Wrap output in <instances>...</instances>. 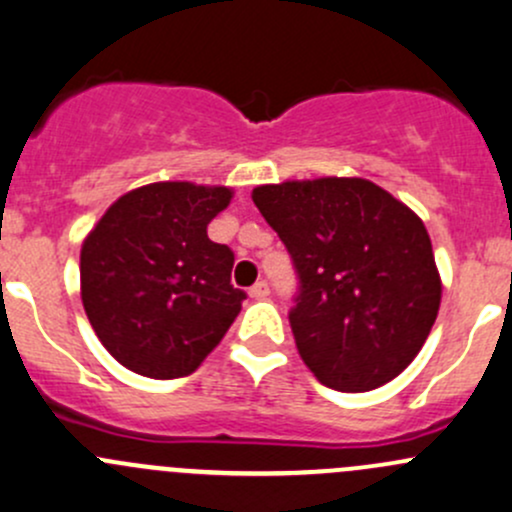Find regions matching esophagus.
Wrapping results in <instances>:
<instances>
[{
    "instance_id": "esophagus-1",
    "label": "esophagus",
    "mask_w": 512,
    "mask_h": 512,
    "mask_svg": "<svg viewBox=\"0 0 512 512\" xmlns=\"http://www.w3.org/2000/svg\"><path fill=\"white\" fill-rule=\"evenodd\" d=\"M247 294H250L252 299H267V297H270V284H267V282L252 284L250 292H247Z\"/></svg>"
}]
</instances>
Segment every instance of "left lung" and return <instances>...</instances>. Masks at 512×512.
<instances>
[{
    "label": "left lung",
    "instance_id": "left-lung-1",
    "mask_svg": "<svg viewBox=\"0 0 512 512\" xmlns=\"http://www.w3.org/2000/svg\"><path fill=\"white\" fill-rule=\"evenodd\" d=\"M252 201L297 265L289 324L306 368L341 392L395 380L422 351L441 304L422 218L360 176L265 184Z\"/></svg>",
    "mask_w": 512,
    "mask_h": 512
}]
</instances>
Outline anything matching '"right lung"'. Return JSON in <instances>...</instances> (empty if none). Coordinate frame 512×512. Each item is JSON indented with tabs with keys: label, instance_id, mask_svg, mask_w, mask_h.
Instances as JSON below:
<instances>
[{
	"label": "right lung",
	"instance_id": "right-lung-1",
	"mask_svg": "<svg viewBox=\"0 0 512 512\" xmlns=\"http://www.w3.org/2000/svg\"><path fill=\"white\" fill-rule=\"evenodd\" d=\"M230 186L157 181L117 198L80 247V299L95 336L132 373L184 378L223 341L245 292L208 223Z\"/></svg>",
	"mask_w": 512,
	"mask_h": 512
}]
</instances>
